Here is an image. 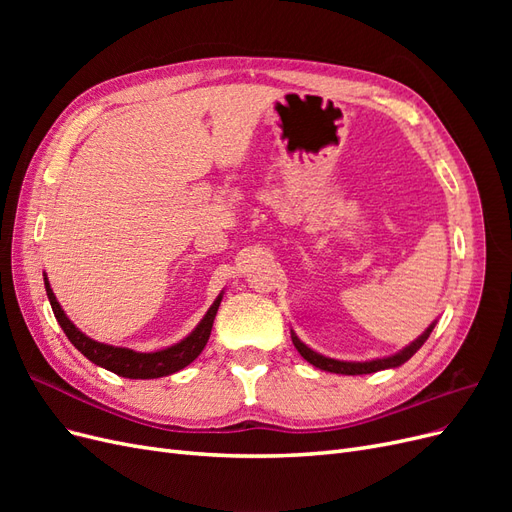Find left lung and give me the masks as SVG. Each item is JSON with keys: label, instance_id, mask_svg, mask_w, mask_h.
Wrapping results in <instances>:
<instances>
[{"label": "left lung", "instance_id": "obj_1", "mask_svg": "<svg viewBox=\"0 0 512 512\" xmlns=\"http://www.w3.org/2000/svg\"><path fill=\"white\" fill-rule=\"evenodd\" d=\"M433 327H436V322L429 324V327L425 329V333L414 339V342L410 346H406L404 350H399L397 354H391V356H384V359H374V361H363V363H356V361H337V359H329V356H322L318 352H314L312 348H307L301 339L297 337V333L290 331V337H292V344L294 348L299 350V354L303 356V359L307 363H312L314 367L318 369H324V371H331V374H344V376H361V374H374V371H380V369H391V367H399L404 365L410 356L421 348L427 337L431 335Z\"/></svg>", "mask_w": 512, "mask_h": 512}]
</instances>
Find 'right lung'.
Wrapping results in <instances>:
<instances>
[{"label":"right lung","mask_w":512,"mask_h":512,"mask_svg":"<svg viewBox=\"0 0 512 512\" xmlns=\"http://www.w3.org/2000/svg\"><path fill=\"white\" fill-rule=\"evenodd\" d=\"M44 288H46V297H49V301H51L53 314L59 322V327L64 329V333L68 335L74 348L81 354H85L91 363L113 371V374H117V376L132 378V380L162 378V376L175 374V371H179L183 367H188L207 346L215 314H218V307L222 303V292H220V297L215 299L213 305L207 309V314L203 320L198 322V327L188 337L181 339L179 344L168 346L158 352H134L130 348L100 344V342H96V339L87 337L83 331L76 329L70 322V318L64 314V309H61L59 301L55 299V294L51 290L49 280H46V275H44Z\"/></svg>","instance_id":"right-lung-1"}]
</instances>
